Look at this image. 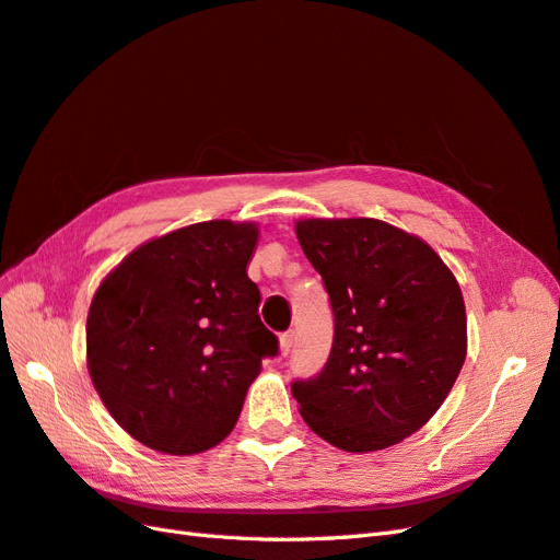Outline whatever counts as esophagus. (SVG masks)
Wrapping results in <instances>:
<instances>
[{
    "instance_id": "esophagus-1",
    "label": "esophagus",
    "mask_w": 560,
    "mask_h": 560,
    "mask_svg": "<svg viewBox=\"0 0 560 560\" xmlns=\"http://www.w3.org/2000/svg\"><path fill=\"white\" fill-rule=\"evenodd\" d=\"M293 342H295V332H293V330H289V332H283V335H281L279 347H281V354H283V357H289V354H291Z\"/></svg>"
}]
</instances>
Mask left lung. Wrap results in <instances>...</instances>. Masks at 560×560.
I'll return each instance as SVG.
<instances>
[{
    "label": "left lung",
    "instance_id": "8db88e82",
    "mask_svg": "<svg viewBox=\"0 0 560 560\" xmlns=\"http://www.w3.org/2000/svg\"><path fill=\"white\" fill-rule=\"evenodd\" d=\"M295 232L335 316L322 373L291 385L302 420L347 453L389 448L429 422L462 371L459 285L429 244L382 220L312 218Z\"/></svg>",
    "mask_w": 560,
    "mask_h": 560
}]
</instances>
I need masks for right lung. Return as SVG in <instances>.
Returning a JSON list of instances; mask_svg holds the SVG:
<instances>
[{
  "mask_svg": "<svg viewBox=\"0 0 560 560\" xmlns=\"http://www.w3.org/2000/svg\"><path fill=\"white\" fill-rule=\"evenodd\" d=\"M253 222L209 220L126 255L86 318L93 387L124 431L166 455H195L234 429L279 340L260 322L246 267Z\"/></svg>",
  "mask_w": 560,
  "mask_h": 560,
  "instance_id": "obj_1",
  "label": "right lung"
}]
</instances>
